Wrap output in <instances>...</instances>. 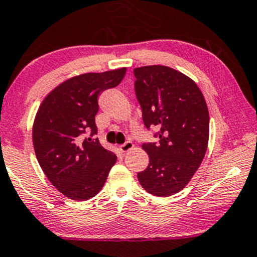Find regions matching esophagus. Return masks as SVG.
<instances>
[{
	"label": "esophagus",
	"mask_w": 257,
	"mask_h": 257,
	"mask_svg": "<svg viewBox=\"0 0 257 257\" xmlns=\"http://www.w3.org/2000/svg\"><path fill=\"white\" fill-rule=\"evenodd\" d=\"M132 148H134V143L128 141V142H126V143H123L122 145H120L119 150L121 151V153H127V151L131 150Z\"/></svg>",
	"instance_id": "1"
}]
</instances>
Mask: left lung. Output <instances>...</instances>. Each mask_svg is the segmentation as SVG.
Wrapping results in <instances>:
<instances>
[{
	"mask_svg": "<svg viewBox=\"0 0 257 257\" xmlns=\"http://www.w3.org/2000/svg\"><path fill=\"white\" fill-rule=\"evenodd\" d=\"M136 96L145 127L156 126L158 143H144L149 166L137 174L150 194L170 196L191 181L207 150L210 116L196 83L164 65L134 70Z\"/></svg>",
	"mask_w": 257,
	"mask_h": 257,
	"instance_id": "8db88e82",
	"label": "left lung"
}]
</instances>
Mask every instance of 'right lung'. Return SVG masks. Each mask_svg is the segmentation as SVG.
I'll list each match as a JSON object with an SVG mask.
<instances>
[{
  "label": "right lung",
  "mask_w": 257,
  "mask_h": 257,
  "mask_svg": "<svg viewBox=\"0 0 257 257\" xmlns=\"http://www.w3.org/2000/svg\"><path fill=\"white\" fill-rule=\"evenodd\" d=\"M126 68L88 72L69 78L44 99L33 123L38 162L50 182L72 200L83 201L101 191L116 162L100 144L95 115L100 94L122 81Z\"/></svg>",
  "instance_id": "1"
}]
</instances>
